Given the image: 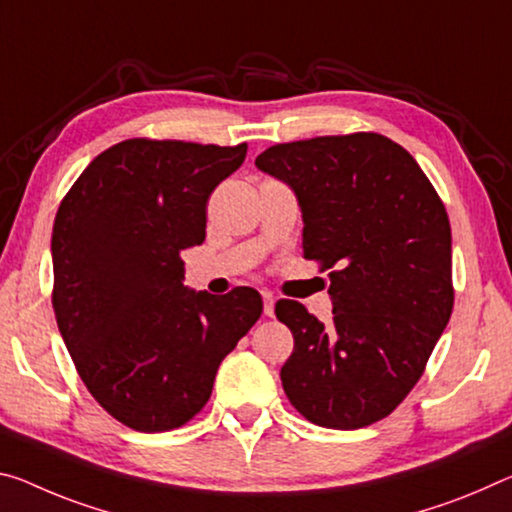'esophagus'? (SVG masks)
I'll return each instance as SVG.
<instances>
[{"instance_id": "obj_1", "label": "esophagus", "mask_w": 512, "mask_h": 512, "mask_svg": "<svg viewBox=\"0 0 512 512\" xmlns=\"http://www.w3.org/2000/svg\"><path fill=\"white\" fill-rule=\"evenodd\" d=\"M262 298H264V314L266 316H273L275 312V298L271 291H262Z\"/></svg>"}]
</instances>
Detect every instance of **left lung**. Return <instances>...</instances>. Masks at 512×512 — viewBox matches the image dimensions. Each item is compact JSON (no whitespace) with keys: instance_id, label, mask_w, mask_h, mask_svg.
<instances>
[{"instance_id":"obj_1","label":"left lung","mask_w":512,"mask_h":512,"mask_svg":"<svg viewBox=\"0 0 512 512\" xmlns=\"http://www.w3.org/2000/svg\"><path fill=\"white\" fill-rule=\"evenodd\" d=\"M255 166L294 189L303 257L330 271V326L298 300L275 316L294 335L287 399L307 421L355 431L417 385L453 310L444 202L399 143L376 132L271 145Z\"/></svg>"}]
</instances>
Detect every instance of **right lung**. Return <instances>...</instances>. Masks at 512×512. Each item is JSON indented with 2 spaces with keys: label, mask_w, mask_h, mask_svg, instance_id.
<instances>
[{
  "label": "right lung",
  "mask_w": 512,
  "mask_h": 512,
  "mask_svg": "<svg viewBox=\"0 0 512 512\" xmlns=\"http://www.w3.org/2000/svg\"><path fill=\"white\" fill-rule=\"evenodd\" d=\"M246 143L127 139L84 168L52 232V305L93 399L141 433L184 426L218 364L262 316V296L189 291L184 248L205 241L207 200Z\"/></svg>",
  "instance_id": "obj_1"
}]
</instances>
